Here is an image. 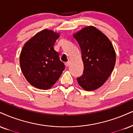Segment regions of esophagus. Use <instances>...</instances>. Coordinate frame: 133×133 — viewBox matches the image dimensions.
<instances>
[{
    "instance_id": "obj_1",
    "label": "esophagus",
    "mask_w": 133,
    "mask_h": 133,
    "mask_svg": "<svg viewBox=\"0 0 133 133\" xmlns=\"http://www.w3.org/2000/svg\"><path fill=\"white\" fill-rule=\"evenodd\" d=\"M70 64V61H68V62H65V66H69Z\"/></svg>"
}]
</instances>
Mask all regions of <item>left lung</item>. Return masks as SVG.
<instances>
[{
	"mask_svg": "<svg viewBox=\"0 0 133 133\" xmlns=\"http://www.w3.org/2000/svg\"><path fill=\"white\" fill-rule=\"evenodd\" d=\"M73 36L79 45L84 64L83 74L77 81L86 91H94L104 84L114 70V46L104 33L92 26L84 28Z\"/></svg>",
	"mask_w": 133,
	"mask_h": 133,
	"instance_id": "8db88e82",
	"label": "left lung"
}]
</instances>
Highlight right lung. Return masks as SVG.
<instances>
[{"mask_svg": "<svg viewBox=\"0 0 133 133\" xmlns=\"http://www.w3.org/2000/svg\"><path fill=\"white\" fill-rule=\"evenodd\" d=\"M60 34L44 29L24 44L19 57L23 74L28 82L40 89H50L65 70L54 45Z\"/></svg>", "mask_w": 133, "mask_h": 133, "instance_id": "obj_1", "label": "right lung"}]
</instances>
